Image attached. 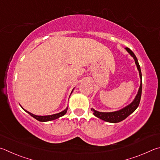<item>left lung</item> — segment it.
Segmentation results:
<instances>
[{
    "label": "left lung",
    "mask_w": 160,
    "mask_h": 160,
    "mask_svg": "<svg viewBox=\"0 0 160 160\" xmlns=\"http://www.w3.org/2000/svg\"><path fill=\"white\" fill-rule=\"evenodd\" d=\"M125 49L126 50L131 54V56L133 57V59H134L135 63L136 64V66H137L138 71L139 72V75H140V78H141L140 88L138 89V94H136L134 100H133L130 104H129L128 106H127L126 107H124V108H123L122 109H121L120 110H118V111L103 112H98L97 110H95L94 109L91 108L92 111L93 112V114H94L96 117H97L98 118H100L101 120H103L106 122H108L117 123L124 120V119H126L130 114H132V112L135 111V110L138 108L139 103H140L141 92H142V74H141L140 65H139L137 58H136V57L135 56V54H133V52L128 48H126Z\"/></svg>",
    "instance_id": "1"
}]
</instances>
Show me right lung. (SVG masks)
I'll return each mask as SVG.
<instances>
[{"mask_svg":"<svg viewBox=\"0 0 160 160\" xmlns=\"http://www.w3.org/2000/svg\"><path fill=\"white\" fill-rule=\"evenodd\" d=\"M73 89L72 90L71 93L72 92V91H73ZM24 109V108H23ZM67 110H68V107L66 108L64 110H63V111L60 112L59 113H57V114H53V115H45V116H40V115H36L34 114H32L31 112L27 111V110H24L26 112H28V114H29L31 116H32V117L34 118L35 119H36L37 120H38L40 122H48V121H51V120H56V119L59 118L60 117H62V116L64 115L66 112H67Z\"/></svg>","mask_w":160,"mask_h":160,"instance_id":"1","label":"right lung"}]
</instances>
